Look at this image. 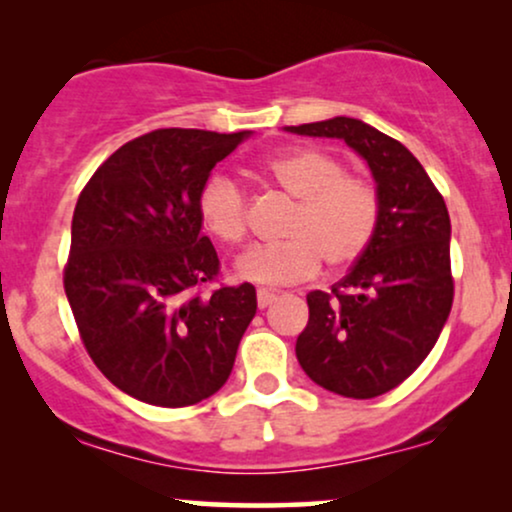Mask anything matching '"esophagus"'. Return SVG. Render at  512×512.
Returning a JSON list of instances; mask_svg holds the SVG:
<instances>
[{
  "mask_svg": "<svg viewBox=\"0 0 512 512\" xmlns=\"http://www.w3.org/2000/svg\"><path fill=\"white\" fill-rule=\"evenodd\" d=\"M274 301H276V293L264 291V289L257 291V305H260V308H269Z\"/></svg>",
  "mask_w": 512,
  "mask_h": 512,
  "instance_id": "obj_1",
  "label": "esophagus"
}]
</instances>
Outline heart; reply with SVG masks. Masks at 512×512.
<instances>
[{"label":"heart","mask_w":512,"mask_h":512,"mask_svg":"<svg viewBox=\"0 0 512 512\" xmlns=\"http://www.w3.org/2000/svg\"><path fill=\"white\" fill-rule=\"evenodd\" d=\"M264 175L298 204L286 221V240L255 245L238 257L240 279L289 286L310 279L322 262L339 272L366 255L380 226L373 182L349 175L337 156L310 146L269 158ZM197 216L221 243L233 245L248 236V199L226 175H211L199 187Z\"/></svg>","instance_id":"1"}]
</instances>
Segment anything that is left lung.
I'll list each match as a JSON object with an SVG mask.
<instances>
[{
  "label": "left lung",
  "instance_id": "obj_1",
  "mask_svg": "<svg viewBox=\"0 0 512 512\" xmlns=\"http://www.w3.org/2000/svg\"><path fill=\"white\" fill-rule=\"evenodd\" d=\"M344 139L378 182L380 226L332 291H310L296 356L308 378L351 399L395 390L436 346L452 308L450 216L414 154L354 117L286 127Z\"/></svg>",
  "mask_w": 512,
  "mask_h": 512
}]
</instances>
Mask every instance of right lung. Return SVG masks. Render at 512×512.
I'll return each instance as SVG.
<instances>
[{"label":"right lung","mask_w":512,"mask_h":512,"mask_svg":"<svg viewBox=\"0 0 512 512\" xmlns=\"http://www.w3.org/2000/svg\"><path fill=\"white\" fill-rule=\"evenodd\" d=\"M248 132L154 129L115 151L81 190L64 293L81 342L122 392L190 407L219 392L255 317V286H216L219 255L199 187Z\"/></svg>","instance_id":"1"}]
</instances>
